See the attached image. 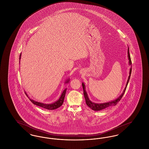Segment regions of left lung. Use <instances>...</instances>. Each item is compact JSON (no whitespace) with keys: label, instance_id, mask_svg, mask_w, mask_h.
<instances>
[{"label":"left lung","instance_id":"1","mask_svg":"<svg viewBox=\"0 0 149 149\" xmlns=\"http://www.w3.org/2000/svg\"><path fill=\"white\" fill-rule=\"evenodd\" d=\"M127 54L128 58V60H129L128 63H129L130 65H131L132 63H131L130 55V53H129V48H128ZM131 71H132V68L131 66V68H130V73H129L130 75H129V77H128V78L127 81V83H126V87L125 88V89L123 90V92L122 93V94L120 95L118 98H117V99L113 100H112L111 102H107V103H95L92 102L91 100H90V99H89V97H88V94H87L86 91L85 90V84H84V83H82V86H83V91H84V98H85V101H86V104H87V106L89 107L90 108H91L92 109H93V111H100V110L104 109L107 108L108 107H109L116 106L119 102V101L120 100L121 98H122L124 93H125V91H126V88H127V86L128 83V81H129V80H130V77H131Z\"/></svg>","mask_w":149,"mask_h":149}]
</instances>
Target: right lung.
<instances>
[{"instance_id": "1", "label": "right lung", "mask_w": 149, "mask_h": 149, "mask_svg": "<svg viewBox=\"0 0 149 149\" xmlns=\"http://www.w3.org/2000/svg\"><path fill=\"white\" fill-rule=\"evenodd\" d=\"M21 54H20V56H19V60L21 59ZM20 64V63H19ZM70 81V79L69 78L68 79L65 83H68ZM66 89L67 88H65L64 90V91L62 93L60 97L59 98V99H58L57 101L55 102L54 103H51V104H46V103H41V102H38L37 101H35L33 99H31V98H29L28 96V95L27 94V93L25 92L26 95L28 97L29 100L31 101V102L32 103H33L34 104H35L37 106L41 107H42L44 108H46L47 109H49V110H54V109H55L58 108V107L61 106L62 104H63L64 101V98H65V94H66Z\"/></svg>"}]
</instances>
